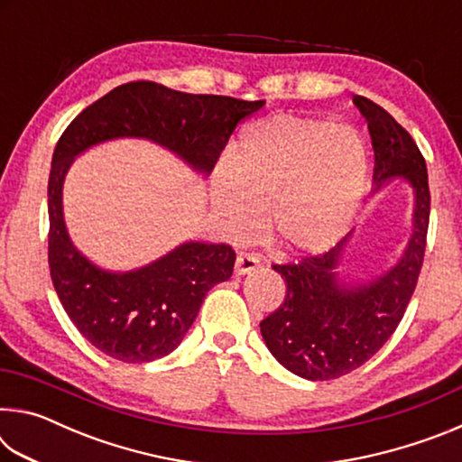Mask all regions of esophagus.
<instances>
[{
	"instance_id": "1",
	"label": "esophagus",
	"mask_w": 462,
	"mask_h": 462,
	"mask_svg": "<svg viewBox=\"0 0 462 462\" xmlns=\"http://www.w3.org/2000/svg\"><path fill=\"white\" fill-rule=\"evenodd\" d=\"M261 267V261L254 254H238L236 264H234V273L236 275H246L250 271H256Z\"/></svg>"
}]
</instances>
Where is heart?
<instances>
[{
  "mask_svg": "<svg viewBox=\"0 0 462 462\" xmlns=\"http://www.w3.org/2000/svg\"><path fill=\"white\" fill-rule=\"evenodd\" d=\"M366 175L369 152L355 128L279 114L248 124L236 159L217 165L212 208L232 240L250 236L267 209L281 246L318 253L346 228Z\"/></svg>",
  "mask_w": 462,
  "mask_h": 462,
  "instance_id": "b5f03b06",
  "label": "heart"
}]
</instances>
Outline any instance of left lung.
<instances>
[{"label":"left lung","mask_w":462,"mask_h":462,"mask_svg":"<svg viewBox=\"0 0 462 462\" xmlns=\"http://www.w3.org/2000/svg\"><path fill=\"white\" fill-rule=\"evenodd\" d=\"M353 104L369 126L374 191L397 179L411 187V234L400 261L365 281H346L338 271L353 232L324 254L273 267L283 277L287 295L261 322L263 340L287 371L308 381L342 377L389 340L416 289L426 250L430 189L424 156L381 106L363 96H355Z\"/></svg>","instance_id":"left-lung-1"}]
</instances>
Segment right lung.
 <instances>
[{
	"instance_id": "1",
	"label": "right lung",
	"mask_w": 462,
	"mask_h": 462,
	"mask_svg": "<svg viewBox=\"0 0 462 462\" xmlns=\"http://www.w3.org/2000/svg\"><path fill=\"white\" fill-rule=\"evenodd\" d=\"M264 101L193 96L152 81L120 85L69 124L49 177V264L62 308L85 338L122 363H151L181 344L214 285L228 281V245L187 240L132 271L91 263L69 236L62 185L77 156L118 138L148 140L208 177L234 128Z\"/></svg>"
}]
</instances>
